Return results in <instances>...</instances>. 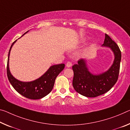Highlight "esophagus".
<instances>
[{
  "mask_svg": "<svg viewBox=\"0 0 130 130\" xmlns=\"http://www.w3.org/2000/svg\"><path fill=\"white\" fill-rule=\"evenodd\" d=\"M66 66H67V67H68V68H70L72 66V63L71 62L68 61V62H67V64H66Z\"/></svg>",
  "mask_w": 130,
  "mask_h": 130,
  "instance_id": "esophagus-1",
  "label": "esophagus"
}]
</instances>
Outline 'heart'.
<instances>
[{"instance_id": "1", "label": "heart", "mask_w": 130, "mask_h": 130, "mask_svg": "<svg viewBox=\"0 0 130 130\" xmlns=\"http://www.w3.org/2000/svg\"><path fill=\"white\" fill-rule=\"evenodd\" d=\"M87 39H85V38H84V39H82V40H81V42H82V43H84V42H85L86 41H87Z\"/></svg>"}]
</instances>
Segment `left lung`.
I'll list each match as a JSON object with an SVG mask.
<instances>
[{
    "instance_id": "obj_1",
    "label": "left lung",
    "mask_w": 130,
    "mask_h": 130,
    "mask_svg": "<svg viewBox=\"0 0 130 130\" xmlns=\"http://www.w3.org/2000/svg\"><path fill=\"white\" fill-rule=\"evenodd\" d=\"M102 47L109 48L114 54V61L106 71L93 74L88 69L87 61L80 59L72 69L74 72L73 86L76 92L87 96L96 97L110 90L116 83L120 70L121 51L119 46L108 35L105 34Z\"/></svg>"
}]
</instances>
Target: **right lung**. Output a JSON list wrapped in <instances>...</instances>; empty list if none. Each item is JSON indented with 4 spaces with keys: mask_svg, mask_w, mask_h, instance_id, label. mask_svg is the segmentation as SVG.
<instances>
[{
    "mask_svg": "<svg viewBox=\"0 0 130 130\" xmlns=\"http://www.w3.org/2000/svg\"><path fill=\"white\" fill-rule=\"evenodd\" d=\"M28 31L25 33L22 36ZM15 42L13 43L10 47L8 55L7 74L8 79L12 86L18 93L25 97L31 100H39L48 95L53 90L55 80L59 73L64 69V63L51 66L43 75L31 82H22L15 79L10 72L9 68V57L10 51Z\"/></svg>",
    "mask_w": 130,
    "mask_h": 130,
    "instance_id": "add662e5",
    "label": "right lung"
}]
</instances>
